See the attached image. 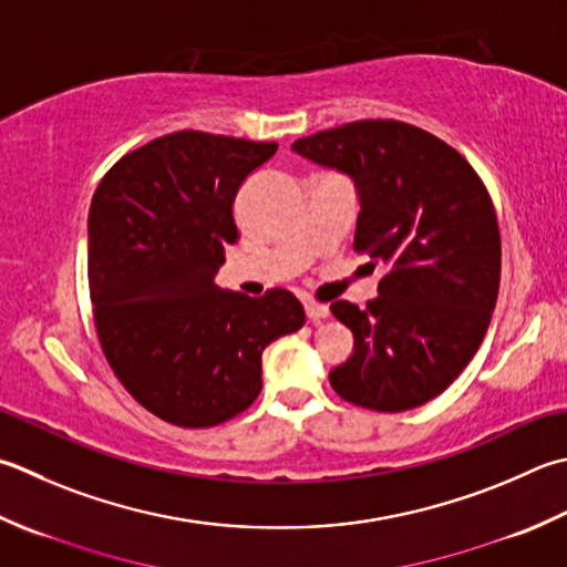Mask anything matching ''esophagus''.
<instances>
[{"label": "esophagus", "mask_w": 567, "mask_h": 567, "mask_svg": "<svg viewBox=\"0 0 567 567\" xmlns=\"http://www.w3.org/2000/svg\"><path fill=\"white\" fill-rule=\"evenodd\" d=\"M305 309H307V317L312 319V321H319V319H327V317H329V307H327V305L305 302Z\"/></svg>", "instance_id": "obj_1"}]
</instances>
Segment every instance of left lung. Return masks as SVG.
Returning <instances> with one entry per match:
<instances>
[{
	"label": "left lung",
	"mask_w": 567,
	"mask_h": 567,
	"mask_svg": "<svg viewBox=\"0 0 567 567\" xmlns=\"http://www.w3.org/2000/svg\"><path fill=\"white\" fill-rule=\"evenodd\" d=\"M292 152L349 176L361 206L353 248L385 265L365 309L331 305L353 334L331 388L379 413L425 405L467 369L489 329L502 275L489 194L457 150L398 120L349 122L297 140Z\"/></svg>",
	"instance_id": "8db88e82"
}]
</instances>
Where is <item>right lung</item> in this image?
<instances>
[{
    "label": "right lung",
    "instance_id": "obj_1",
    "mask_svg": "<svg viewBox=\"0 0 567 567\" xmlns=\"http://www.w3.org/2000/svg\"><path fill=\"white\" fill-rule=\"evenodd\" d=\"M277 152L208 132H174L110 169L87 214V282L110 369L166 423L214 427L250 408L262 351L305 324L287 290L216 285L238 240L233 202Z\"/></svg>",
    "mask_w": 567,
    "mask_h": 567
}]
</instances>
